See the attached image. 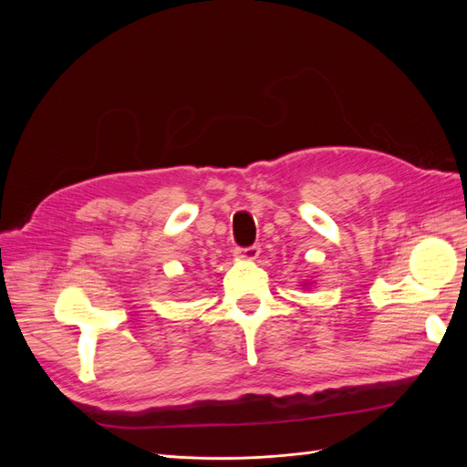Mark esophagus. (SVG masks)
I'll return each mask as SVG.
<instances>
[{"instance_id": "obj_1", "label": "esophagus", "mask_w": 467, "mask_h": 467, "mask_svg": "<svg viewBox=\"0 0 467 467\" xmlns=\"http://www.w3.org/2000/svg\"><path fill=\"white\" fill-rule=\"evenodd\" d=\"M261 247L259 245H251V247H237L235 249V257L244 259V261H255L259 257Z\"/></svg>"}]
</instances>
